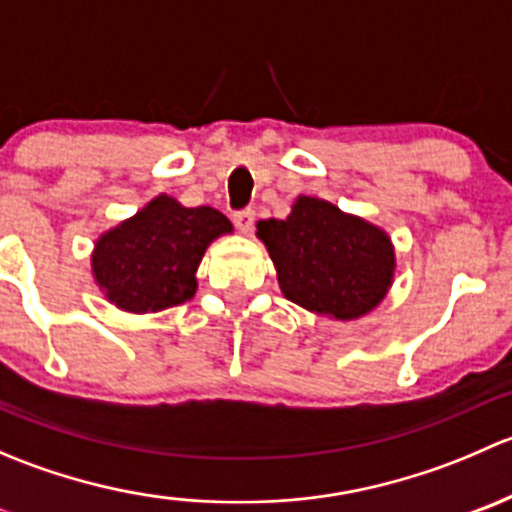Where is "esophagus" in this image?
<instances>
[{"instance_id":"obj_1","label":"esophagus","mask_w":512,"mask_h":512,"mask_svg":"<svg viewBox=\"0 0 512 512\" xmlns=\"http://www.w3.org/2000/svg\"><path fill=\"white\" fill-rule=\"evenodd\" d=\"M232 223L237 225V230L240 232H250L252 225H255V210L252 208L237 210V213H232Z\"/></svg>"}]
</instances>
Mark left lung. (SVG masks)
Listing matches in <instances>:
<instances>
[{
  "label": "left lung",
  "instance_id": "8db88e82",
  "mask_svg": "<svg viewBox=\"0 0 512 512\" xmlns=\"http://www.w3.org/2000/svg\"><path fill=\"white\" fill-rule=\"evenodd\" d=\"M257 235L285 297L317 314L361 317L384 299L394 277L386 232L327 200L299 198L285 220H260Z\"/></svg>",
  "mask_w": 512,
  "mask_h": 512
}]
</instances>
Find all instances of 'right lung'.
Listing matches in <instances>:
<instances>
[{"label":"right lung","mask_w":512,"mask_h":512,"mask_svg":"<svg viewBox=\"0 0 512 512\" xmlns=\"http://www.w3.org/2000/svg\"><path fill=\"white\" fill-rule=\"evenodd\" d=\"M230 230L220 210L183 208L160 195L96 242V282L126 312H158L188 302L205 247Z\"/></svg>","instance_id":"add662e5"}]
</instances>
